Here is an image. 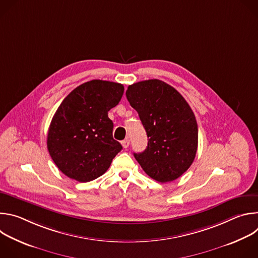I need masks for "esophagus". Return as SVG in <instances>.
Here are the masks:
<instances>
[{"instance_id": "34e87169", "label": "esophagus", "mask_w": 258, "mask_h": 258, "mask_svg": "<svg viewBox=\"0 0 258 258\" xmlns=\"http://www.w3.org/2000/svg\"><path fill=\"white\" fill-rule=\"evenodd\" d=\"M130 144H131V142H130V140L128 139H126V140H123L122 142H121V145H122V147L123 148H127V147L130 146Z\"/></svg>"}]
</instances>
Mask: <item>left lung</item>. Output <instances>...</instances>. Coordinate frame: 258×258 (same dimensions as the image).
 <instances>
[{
  "label": "left lung",
  "instance_id": "1",
  "mask_svg": "<svg viewBox=\"0 0 258 258\" xmlns=\"http://www.w3.org/2000/svg\"><path fill=\"white\" fill-rule=\"evenodd\" d=\"M126 98L148 137L142 153H134L153 179H176L192 165L198 148V125L191 107L171 86L148 80L128 86Z\"/></svg>",
  "mask_w": 258,
  "mask_h": 258
}]
</instances>
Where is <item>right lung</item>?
Returning <instances> with one entry per match:
<instances>
[{
    "instance_id": "obj_1",
    "label": "right lung",
    "mask_w": 258,
    "mask_h": 258,
    "mask_svg": "<svg viewBox=\"0 0 258 258\" xmlns=\"http://www.w3.org/2000/svg\"><path fill=\"white\" fill-rule=\"evenodd\" d=\"M121 84L93 80L73 90L54 114L47 139L57 167L81 182L101 176L122 149L112 136L108 111L122 95Z\"/></svg>"
}]
</instances>
